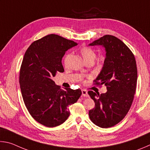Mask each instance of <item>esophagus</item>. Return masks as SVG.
<instances>
[{
  "mask_svg": "<svg viewBox=\"0 0 150 150\" xmlns=\"http://www.w3.org/2000/svg\"><path fill=\"white\" fill-rule=\"evenodd\" d=\"M82 95L83 96H85V97H88V95L87 93V91L86 90H84V89H82Z\"/></svg>",
  "mask_w": 150,
  "mask_h": 150,
  "instance_id": "esophagus-1",
  "label": "esophagus"
}]
</instances>
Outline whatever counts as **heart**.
Returning <instances> with one entry per match:
<instances>
[{"label":"heart","instance_id":"obj_1","mask_svg":"<svg viewBox=\"0 0 150 150\" xmlns=\"http://www.w3.org/2000/svg\"><path fill=\"white\" fill-rule=\"evenodd\" d=\"M79 52L83 57V59L87 63L90 62H94V61L95 60L96 57V54L95 51L87 46H83L80 49ZM71 57V54H70V53L65 55L64 59H63V65H64L65 67L68 66Z\"/></svg>","mask_w":150,"mask_h":150}]
</instances>
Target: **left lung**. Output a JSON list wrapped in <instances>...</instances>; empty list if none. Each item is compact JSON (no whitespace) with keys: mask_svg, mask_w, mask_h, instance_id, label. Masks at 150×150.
<instances>
[{"mask_svg":"<svg viewBox=\"0 0 150 150\" xmlns=\"http://www.w3.org/2000/svg\"><path fill=\"white\" fill-rule=\"evenodd\" d=\"M89 45L105 47L103 67L93 82L105 85L107 92L100 95L88 91L95 103L88 116L95 125L110 128L123 120L132 104L138 78L136 59L129 47L114 35H105Z\"/></svg>","mask_w":150,"mask_h":150,"instance_id":"left-lung-1","label":"left lung"}]
</instances>
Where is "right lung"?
<instances>
[{"label": "right lung", "mask_w": 150, "mask_h": 150, "mask_svg": "<svg viewBox=\"0 0 150 150\" xmlns=\"http://www.w3.org/2000/svg\"><path fill=\"white\" fill-rule=\"evenodd\" d=\"M77 45L50 34L34 41L24 54L19 76L22 98L32 118L46 127L64 122L70 115L68 106L82 94L80 89L63 90L53 80L57 72L64 71L62 60L66 51Z\"/></svg>", "instance_id": "1"}]
</instances>
